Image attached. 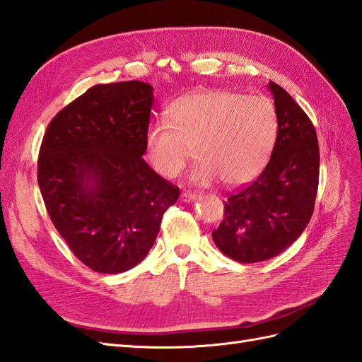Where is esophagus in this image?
<instances>
[{
  "instance_id": "1",
  "label": "esophagus",
  "mask_w": 362,
  "mask_h": 362,
  "mask_svg": "<svg viewBox=\"0 0 362 362\" xmlns=\"http://www.w3.org/2000/svg\"><path fill=\"white\" fill-rule=\"evenodd\" d=\"M199 197V192H195V191H183L182 194H180V199H182V202H192V200H195Z\"/></svg>"
}]
</instances>
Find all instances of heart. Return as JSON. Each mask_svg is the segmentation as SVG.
<instances>
[{
  "instance_id": "obj_1",
  "label": "heart",
  "mask_w": 362,
  "mask_h": 362,
  "mask_svg": "<svg viewBox=\"0 0 362 362\" xmlns=\"http://www.w3.org/2000/svg\"><path fill=\"white\" fill-rule=\"evenodd\" d=\"M167 117L147 132L150 163L167 179L177 177L195 150L202 162L192 173L195 183L220 179L229 188L243 187L267 167L277 136L274 105L262 95L195 92L175 100Z\"/></svg>"
}]
</instances>
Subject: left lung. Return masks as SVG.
<instances>
[{
  "label": "left lung",
  "instance_id": "obj_1",
  "mask_svg": "<svg viewBox=\"0 0 362 362\" xmlns=\"http://www.w3.org/2000/svg\"><path fill=\"white\" fill-rule=\"evenodd\" d=\"M277 136L256 180L227 195L224 218L212 238L243 264L267 261L290 247L311 220L318 189L320 150L313 121L293 97L270 81Z\"/></svg>",
  "mask_w": 362,
  "mask_h": 362
}]
</instances>
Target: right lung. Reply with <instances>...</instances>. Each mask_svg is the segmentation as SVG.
Masks as SVG:
<instances>
[{
    "instance_id": "right-lung-1",
    "label": "right lung",
    "mask_w": 362,
    "mask_h": 362,
    "mask_svg": "<svg viewBox=\"0 0 362 362\" xmlns=\"http://www.w3.org/2000/svg\"><path fill=\"white\" fill-rule=\"evenodd\" d=\"M153 88L118 81L89 88L48 124L37 159L47 212L90 270L117 274L147 256L179 188L142 159Z\"/></svg>"
}]
</instances>
